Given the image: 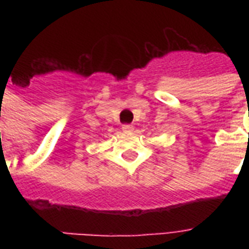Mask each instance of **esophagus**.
Masks as SVG:
<instances>
[{"instance_id":"esophagus-1","label":"esophagus","mask_w":249,"mask_h":249,"mask_svg":"<svg viewBox=\"0 0 249 249\" xmlns=\"http://www.w3.org/2000/svg\"><path fill=\"white\" fill-rule=\"evenodd\" d=\"M133 130H134V126H133V125H129V124L123 125V132L124 133H132Z\"/></svg>"}]
</instances>
